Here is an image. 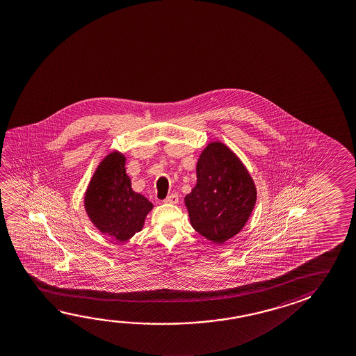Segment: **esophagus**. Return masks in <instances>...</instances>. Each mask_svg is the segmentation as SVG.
<instances>
[{
  "instance_id": "obj_1",
  "label": "esophagus",
  "mask_w": 356,
  "mask_h": 356,
  "mask_svg": "<svg viewBox=\"0 0 356 356\" xmlns=\"http://www.w3.org/2000/svg\"><path fill=\"white\" fill-rule=\"evenodd\" d=\"M163 202H165V204H177V202H179V195H177V193H171V195H169L168 197L163 200Z\"/></svg>"
}]
</instances>
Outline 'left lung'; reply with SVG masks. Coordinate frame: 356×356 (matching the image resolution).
Listing matches in <instances>:
<instances>
[{
  "instance_id": "left-lung-1",
  "label": "left lung",
  "mask_w": 356,
  "mask_h": 356,
  "mask_svg": "<svg viewBox=\"0 0 356 356\" xmlns=\"http://www.w3.org/2000/svg\"><path fill=\"white\" fill-rule=\"evenodd\" d=\"M197 182L185 204L193 227L222 245L243 228L256 204L254 182L227 146L210 143L200 155Z\"/></svg>"
}]
</instances>
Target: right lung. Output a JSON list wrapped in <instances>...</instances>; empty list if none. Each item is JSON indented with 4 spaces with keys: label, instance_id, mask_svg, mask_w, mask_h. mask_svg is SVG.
Masks as SVG:
<instances>
[{
    "label": "right lung",
    "instance_id": "right-lung-1",
    "mask_svg": "<svg viewBox=\"0 0 356 356\" xmlns=\"http://www.w3.org/2000/svg\"><path fill=\"white\" fill-rule=\"evenodd\" d=\"M90 221L102 234L125 242L140 232L152 202L131 188L125 172V158L120 152H111L95 170L84 197Z\"/></svg>",
    "mask_w": 356,
    "mask_h": 356
}]
</instances>
